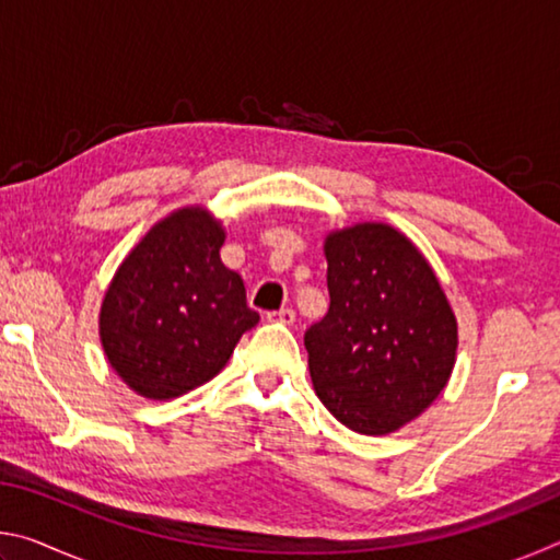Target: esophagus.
Returning a JSON list of instances; mask_svg holds the SVG:
<instances>
[{
  "label": "esophagus",
  "instance_id": "esophagus-1",
  "mask_svg": "<svg viewBox=\"0 0 560 560\" xmlns=\"http://www.w3.org/2000/svg\"><path fill=\"white\" fill-rule=\"evenodd\" d=\"M267 320L271 324H283V326H291L293 320H296V314H293V308H279V311H269Z\"/></svg>",
  "mask_w": 560,
  "mask_h": 560
}]
</instances>
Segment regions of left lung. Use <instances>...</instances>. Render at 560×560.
I'll return each instance as SVG.
<instances>
[{
  "label": "left lung",
  "mask_w": 560,
  "mask_h": 560,
  "mask_svg": "<svg viewBox=\"0 0 560 560\" xmlns=\"http://www.w3.org/2000/svg\"><path fill=\"white\" fill-rule=\"evenodd\" d=\"M328 314L303 336L318 400L360 434H390L447 385L457 318L428 259L390 224L330 232Z\"/></svg>",
  "instance_id": "obj_1"
}]
</instances>
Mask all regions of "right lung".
Masks as SVG:
<instances>
[{"mask_svg":"<svg viewBox=\"0 0 560 560\" xmlns=\"http://www.w3.org/2000/svg\"><path fill=\"white\" fill-rule=\"evenodd\" d=\"M222 244V222L183 207L136 244L103 296V353L148 400H173L212 381L244 330L259 324L242 277L220 259Z\"/></svg>","mask_w":560,"mask_h":560,"instance_id":"obj_1","label":"right lung"}]
</instances>
